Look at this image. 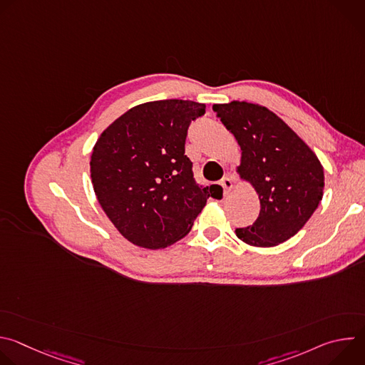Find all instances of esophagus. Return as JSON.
Listing matches in <instances>:
<instances>
[{
	"mask_svg": "<svg viewBox=\"0 0 365 365\" xmlns=\"http://www.w3.org/2000/svg\"><path fill=\"white\" fill-rule=\"evenodd\" d=\"M221 186L224 189V193L228 195L231 192V189H232V178L231 176H224L221 179Z\"/></svg>",
	"mask_w": 365,
	"mask_h": 365,
	"instance_id": "34e87169",
	"label": "esophagus"
}]
</instances>
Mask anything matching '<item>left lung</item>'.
Returning <instances> with one entry per match:
<instances>
[{
	"label": "left lung",
	"instance_id": "8db88e82",
	"mask_svg": "<svg viewBox=\"0 0 365 365\" xmlns=\"http://www.w3.org/2000/svg\"><path fill=\"white\" fill-rule=\"evenodd\" d=\"M212 110L241 147L238 173L259 197V215L235 234L254 247H274L297 234L324 195V168L317 154L274 113L232 101Z\"/></svg>",
	"mask_w": 365,
	"mask_h": 365
}]
</instances>
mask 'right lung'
<instances>
[{"label": "right lung", "instance_id": "1", "mask_svg": "<svg viewBox=\"0 0 365 365\" xmlns=\"http://www.w3.org/2000/svg\"><path fill=\"white\" fill-rule=\"evenodd\" d=\"M205 103L163 99L141 103L98 138L91 178L103 212L133 244L165 248L183 238L220 185L196 183L185 154L189 124Z\"/></svg>", "mask_w": 365, "mask_h": 365}]
</instances>
